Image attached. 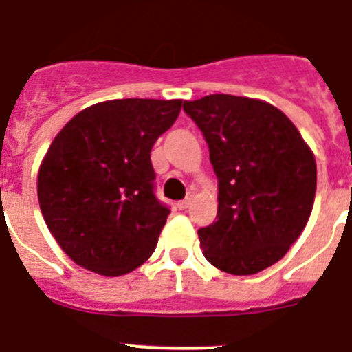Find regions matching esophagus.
<instances>
[{"label":"esophagus","mask_w":352,"mask_h":352,"mask_svg":"<svg viewBox=\"0 0 352 352\" xmlns=\"http://www.w3.org/2000/svg\"><path fill=\"white\" fill-rule=\"evenodd\" d=\"M190 202H192V199H185V201H179L178 202V204H176V206H178V209H179V211H185V209H188L190 208Z\"/></svg>","instance_id":"esophagus-1"}]
</instances>
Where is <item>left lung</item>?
Instances as JSON below:
<instances>
[{"mask_svg":"<svg viewBox=\"0 0 352 352\" xmlns=\"http://www.w3.org/2000/svg\"><path fill=\"white\" fill-rule=\"evenodd\" d=\"M218 178L216 221L199 230L216 269L250 276L279 262L300 237L316 195V159L281 109L212 94L185 101Z\"/></svg>","mask_w":352,"mask_h":352,"instance_id":"8db88e82","label":"left lung"}]
</instances>
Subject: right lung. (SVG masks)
<instances>
[{
  "mask_svg": "<svg viewBox=\"0 0 352 352\" xmlns=\"http://www.w3.org/2000/svg\"><path fill=\"white\" fill-rule=\"evenodd\" d=\"M182 106V99L98 102L52 141L38 170V201L76 265L117 277L151 256L169 209L155 197L150 151Z\"/></svg>",
  "mask_w": 352,
  "mask_h": 352,
  "instance_id": "add662e5",
  "label": "right lung"
}]
</instances>
